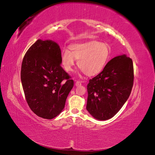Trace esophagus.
Listing matches in <instances>:
<instances>
[{
    "label": "esophagus",
    "instance_id": "obj_1",
    "mask_svg": "<svg viewBox=\"0 0 155 155\" xmlns=\"http://www.w3.org/2000/svg\"><path fill=\"white\" fill-rule=\"evenodd\" d=\"M81 83H82V81H76V82L75 83V85H76V87H78V86H79V85H81Z\"/></svg>",
    "mask_w": 155,
    "mask_h": 155
}]
</instances>
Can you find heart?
Returning <instances> with one entry per match:
<instances>
[{"label":"heart","instance_id":"obj_1","mask_svg":"<svg viewBox=\"0 0 155 155\" xmlns=\"http://www.w3.org/2000/svg\"><path fill=\"white\" fill-rule=\"evenodd\" d=\"M63 51L61 64L67 71H71L78 60V65L88 76H96L104 68L110 55V46L105 43L90 41L70 46Z\"/></svg>","mask_w":155,"mask_h":155}]
</instances>
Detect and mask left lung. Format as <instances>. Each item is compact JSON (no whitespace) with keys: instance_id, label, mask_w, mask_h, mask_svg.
<instances>
[{"instance_id":"left-lung-1","label":"left lung","mask_w":155,"mask_h":155,"mask_svg":"<svg viewBox=\"0 0 155 155\" xmlns=\"http://www.w3.org/2000/svg\"><path fill=\"white\" fill-rule=\"evenodd\" d=\"M134 81L133 61L126 55L107 63L87 85V110L98 120L112 118L129 98Z\"/></svg>"}]
</instances>
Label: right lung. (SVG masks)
<instances>
[{
  "mask_svg": "<svg viewBox=\"0 0 155 155\" xmlns=\"http://www.w3.org/2000/svg\"><path fill=\"white\" fill-rule=\"evenodd\" d=\"M61 51L51 40L38 39L23 58L21 78L30 109L51 120L63 110L74 81L61 67Z\"/></svg>",
  "mask_w": 155,
  "mask_h": 155,
  "instance_id": "add662e5",
  "label": "right lung"
}]
</instances>
